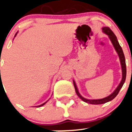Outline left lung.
<instances>
[{
  "label": "left lung",
  "mask_w": 132,
  "mask_h": 132,
  "mask_svg": "<svg viewBox=\"0 0 132 132\" xmlns=\"http://www.w3.org/2000/svg\"><path fill=\"white\" fill-rule=\"evenodd\" d=\"M102 31L104 33H105V34H107V36L109 37L110 40H111V43H112V45H113L114 47L116 50L117 53H118V56H119V60L121 62V70H122V79L120 83L118 85V86L117 87L116 89L114 91L113 93H111L110 95H109L107 97L104 98L102 99H96V100H89V99H87L84 98L83 96L81 95V94L79 92L78 89H77V86H76V84L75 82V81L73 80V82H74V86L75 88V90L77 95H78L79 97L82 100V101L88 103V104H105V103L111 101V100H113L115 97L117 96V95L119 93V90L121 89V88L123 86V84L125 82L126 79V76H127V67H126V62H125V58L124 53H123V50H122L121 47L119 45V43L118 41V39H117L116 36H115L114 34L113 33L112 30L110 29V28L109 27H105L102 28Z\"/></svg>",
  "instance_id": "obj_1"
}]
</instances>
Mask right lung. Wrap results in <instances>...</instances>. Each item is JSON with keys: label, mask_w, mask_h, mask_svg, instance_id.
<instances>
[{"label": "right lung", "mask_w": 132, "mask_h": 132, "mask_svg": "<svg viewBox=\"0 0 132 132\" xmlns=\"http://www.w3.org/2000/svg\"><path fill=\"white\" fill-rule=\"evenodd\" d=\"M16 34H17V33H16V34H15V36H16ZM15 36H14V37H15ZM0 71H1V70H0ZM47 101H48V100H47ZM47 101H46V102H44V104H41V105H38V106H37V107H41V106H43V105H44V104H46V102H47Z\"/></svg>", "instance_id": "obj_1"}]
</instances>
